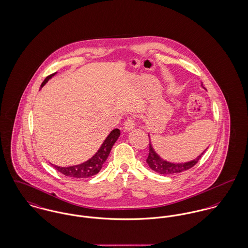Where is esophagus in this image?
<instances>
[{"label": "esophagus", "mask_w": 248, "mask_h": 248, "mask_svg": "<svg viewBox=\"0 0 248 248\" xmlns=\"http://www.w3.org/2000/svg\"><path fill=\"white\" fill-rule=\"evenodd\" d=\"M136 127V124L134 122L132 118H128L125 122H124V129L125 131H131L133 130L134 128Z\"/></svg>", "instance_id": "1"}]
</instances>
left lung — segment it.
I'll list each match as a JSON object with an SVG mask.
<instances>
[{
  "instance_id": "left-lung-1",
  "label": "left lung",
  "mask_w": 248,
  "mask_h": 248,
  "mask_svg": "<svg viewBox=\"0 0 248 248\" xmlns=\"http://www.w3.org/2000/svg\"><path fill=\"white\" fill-rule=\"evenodd\" d=\"M201 87L205 89L202 83H201ZM148 137H149V155L146 159V162L153 171H156L157 173H160V174H173V173H177V172H181V171H187L191 169V167H193L198 162V160L201 158L203 154L208 149V148L205 149L197 157H195L194 159L190 161L178 162V163L171 162L162 158L155 151L151 143L150 136L148 135Z\"/></svg>"
}]
</instances>
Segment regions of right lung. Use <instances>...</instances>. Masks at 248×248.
<instances>
[{"label": "right lung", "mask_w": 248, "mask_h": 248, "mask_svg": "<svg viewBox=\"0 0 248 248\" xmlns=\"http://www.w3.org/2000/svg\"><path fill=\"white\" fill-rule=\"evenodd\" d=\"M56 75L57 73L46 77L45 80L42 82L40 88H42L52 77ZM120 134L121 132L118 128L113 129L106 138V140H104V142L102 143L98 151L90 159H88L83 163L74 165V166H69V167H60L55 164H52V165L56 170L60 171L66 176L75 177V178H88V177L93 176L102 169L104 163L106 162L109 153L111 151L112 146L114 145L116 140L120 137Z\"/></svg>", "instance_id": "right-lung-1"}]
</instances>
